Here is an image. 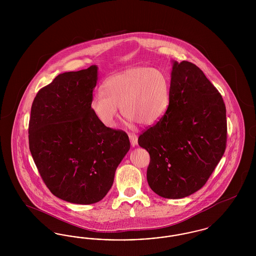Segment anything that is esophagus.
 Instances as JSON below:
<instances>
[{"mask_svg": "<svg viewBox=\"0 0 256 256\" xmlns=\"http://www.w3.org/2000/svg\"><path fill=\"white\" fill-rule=\"evenodd\" d=\"M128 137H130V141L132 146H137V144H138V137H137V135L136 134H128Z\"/></svg>", "mask_w": 256, "mask_h": 256, "instance_id": "1", "label": "esophagus"}]
</instances>
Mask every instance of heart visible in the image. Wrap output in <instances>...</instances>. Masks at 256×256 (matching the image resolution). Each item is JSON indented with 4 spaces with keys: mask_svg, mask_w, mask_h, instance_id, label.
<instances>
[{
    "mask_svg": "<svg viewBox=\"0 0 256 256\" xmlns=\"http://www.w3.org/2000/svg\"><path fill=\"white\" fill-rule=\"evenodd\" d=\"M96 91L90 108L102 126L113 128L120 117L134 126H154L164 117L170 104V80L158 68L138 66L113 74Z\"/></svg>",
    "mask_w": 256,
    "mask_h": 256,
    "instance_id": "heart-1",
    "label": "heart"
}]
</instances>
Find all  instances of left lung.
Listing matches in <instances>:
<instances>
[{
    "label": "left lung",
    "mask_w": 256,
    "mask_h": 256,
    "mask_svg": "<svg viewBox=\"0 0 256 256\" xmlns=\"http://www.w3.org/2000/svg\"><path fill=\"white\" fill-rule=\"evenodd\" d=\"M226 113L220 94L198 66L172 60L169 108L138 138L150 154L146 180L156 194L182 198L206 183L226 150Z\"/></svg>",
    "instance_id": "1"
}]
</instances>
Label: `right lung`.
<instances>
[{"mask_svg": "<svg viewBox=\"0 0 256 256\" xmlns=\"http://www.w3.org/2000/svg\"><path fill=\"white\" fill-rule=\"evenodd\" d=\"M97 65L60 74L37 93L28 124L30 150L50 191L76 204L102 200L130 148L128 134L102 126L90 108Z\"/></svg>", "mask_w": 256, "mask_h": 256, "instance_id": "1", "label": "right lung"}]
</instances>
